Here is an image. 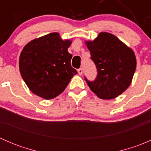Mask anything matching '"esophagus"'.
Listing matches in <instances>:
<instances>
[{
  "mask_svg": "<svg viewBox=\"0 0 151 151\" xmlns=\"http://www.w3.org/2000/svg\"><path fill=\"white\" fill-rule=\"evenodd\" d=\"M83 68H79V69H78V74H80V75H81V74H83Z\"/></svg>",
  "mask_w": 151,
  "mask_h": 151,
  "instance_id": "obj_1",
  "label": "esophagus"
}]
</instances>
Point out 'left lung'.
Segmentation results:
<instances>
[{
	"label": "left lung",
	"instance_id": "1",
	"mask_svg": "<svg viewBox=\"0 0 151 151\" xmlns=\"http://www.w3.org/2000/svg\"><path fill=\"white\" fill-rule=\"evenodd\" d=\"M91 59L97 68L96 77L85 80L91 91L103 99H112L124 92L136 70L133 50L111 33L101 32L93 42H86Z\"/></svg>",
	"mask_w": 151,
	"mask_h": 151
}]
</instances>
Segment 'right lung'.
I'll return each mask as SVG.
<instances>
[{
    "instance_id": "obj_1",
    "label": "right lung",
    "mask_w": 151,
    "mask_h": 151,
    "mask_svg": "<svg viewBox=\"0 0 151 151\" xmlns=\"http://www.w3.org/2000/svg\"><path fill=\"white\" fill-rule=\"evenodd\" d=\"M69 40H62L58 33L34 39L25 45L19 56L21 76L34 94L51 99L61 93L74 74L72 55L68 52Z\"/></svg>"
}]
</instances>
